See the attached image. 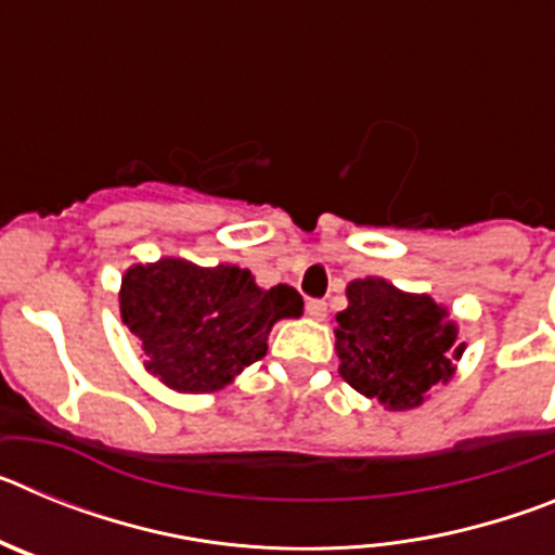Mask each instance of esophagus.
<instances>
[{
  "label": "esophagus",
  "instance_id": "esophagus-1",
  "mask_svg": "<svg viewBox=\"0 0 555 555\" xmlns=\"http://www.w3.org/2000/svg\"><path fill=\"white\" fill-rule=\"evenodd\" d=\"M306 311H308V317H311V320H322V317H325V311H327V302L325 300H308Z\"/></svg>",
  "mask_w": 555,
  "mask_h": 555
}]
</instances>
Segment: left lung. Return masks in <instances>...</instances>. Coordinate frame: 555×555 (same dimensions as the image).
I'll return each instance as SVG.
<instances>
[{
  "mask_svg": "<svg viewBox=\"0 0 555 555\" xmlns=\"http://www.w3.org/2000/svg\"><path fill=\"white\" fill-rule=\"evenodd\" d=\"M350 306L336 313L338 375L389 411L423 405L430 386L448 384L464 352L448 308L384 278L347 286Z\"/></svg>",
  "mask_w": 555,
  "mask_h": 555,
  "instance_id": "obj_1",
  "label": "left lung"
}]
</instances>
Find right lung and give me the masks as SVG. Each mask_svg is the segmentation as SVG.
Wrapping results in <instances>:
<instances>
[{"instance_id": "right-lung-1", "label": "right lung", "mask_w": 555, "mask_h": 555, "mask_svg": "<svg viewBox=\"0 0 555 555\" xmlns=\"http://www.w3.org/2000/svg\"><path fill=\"white\" fill-rule=\"evenodd\" d=\"M121 322L141 338L146 372L169 389L205 395L267 356L278 320L300 317L292 286H255L249 269L183 258L135 263L121 278Z\"/></svg>"}]
</instances>
